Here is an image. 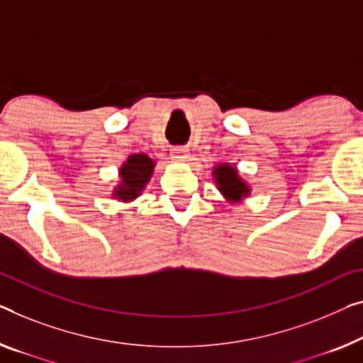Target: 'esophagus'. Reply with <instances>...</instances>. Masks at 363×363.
Here are the masks:
<instances>
[{"label":"esophagus","mask_w":363,"mask_h":363,"mask_svg":"<svg viewBox=\"0 0 363 363\" xmlns=\"http://www.w3.org/2000/svg\"><path fill=\"white\" fill-rule=\"evenodd\" d=\"M171 156L176 161H186V160H189V150L184 147H176V148H172Z\"/></svg>","instance_id":"1"}]
</instances>
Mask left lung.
<instances>
[{"instance_id": "1", "label": "left lung", "mask_w": 363, "mask_h": 363, "mask_svg": "<svg viewBox=\"0 0 363 363\" xmlns=\"http://www.w3.org/2000/svg\"><path fill=\"white\" fill-rule=\"evenodd\" d=\"M213 181L226 200L230 203H240L242 199L250 196L251 187L246 181L241 179L238 169L230 163H220L213 167Z\"/></svg>"}]
</instances>
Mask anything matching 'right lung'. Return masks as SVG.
<instances>
[{
    "instance_id": "right-lung-1",
    "label": "right lung",
    "mask_w": 363,
    "mask_h": 363,
    "mask_svg": "<svg viewBox=\"0 0 363 363\" xmlns=\"http://www.w3.org/2000/svg\"><path fill=\"white\" fill-rule=\"evenodd\" d=\"M155 166L156 163L148 155H130L125 163L118 167L121 181L112 191V197L121 202H132L137 199L153 176Z\"/></svg>"
}]
</instances>
